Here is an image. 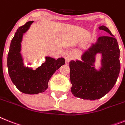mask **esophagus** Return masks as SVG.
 <instances>
[{
  "label": "esophagus",
  "instance_id": "obj_1",
  "mask_svg": "<svg viewBox=\"0 0 125 125\" xmlns=\"http://www.w3.org/2000/svg\"><path fill=\"white\" fill-rule=\"evenodd\" d=\"M64 58L66 61L68 62L72 58V54H71V53H70V52H66V53H65Z\"/></svg>",
  "mask_w": 125,
  "mask_h": 125
}]
</instances>
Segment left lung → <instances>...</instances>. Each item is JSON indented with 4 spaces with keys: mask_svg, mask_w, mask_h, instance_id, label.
Returning a JSON list of instances; mask_svg holds the SVG:
<instances>
[{
    "mask_svg": "<svg viewBox=\"0 0 125 125\" xmlns=\"http://www.w3.org/2000/svg\"><path fill=\"white\" fill-rule=\"evenodd\" d=\"M109 36H101L84 50L81 61L70 62L71 91L75 97L95 100L110 91L120 72L119 50L117 40L105 25L99 27ZM101 55V67L95 68L96 57Z\"/></svg>",
    "mask_w": 125,
    "mask_h": 125,
    "instance_id": "8db88e82",
    "label": "left lung"
}]
</instances>
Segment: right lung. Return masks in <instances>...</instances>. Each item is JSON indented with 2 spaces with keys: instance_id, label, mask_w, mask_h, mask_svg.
<instances>
[{
  "instance_id": "1",
  "label": "right lung",
  "mask_w": 125,
  "mask_h": 125,
  "mask_svg": "<svg viewBox=\"0 0 125 125\" xmlns=\"http://www.w3.org/2000/svg\"><path fill=\"white\" fill-rule=\"evenodd\" d=\"M34 21L27 22L20 27L11 40L8 55V68L9 77L16 88L28 94L44 92L48 88V82L57 70L64 64L63 57L57 59L46 56L45 61L36 69H32L31 63L25 66L21 51V42L24 34L28 31Z\"/></svg>"
}]
</instances>
